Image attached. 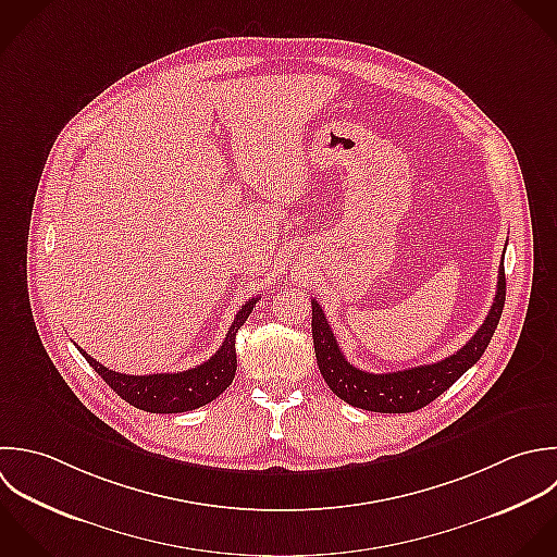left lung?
<instances>
[{
	"label": "left lung",
	"instance_id": "left-lung-1",
	"mask_svg": "<svg viewBox=\"0 0 557 557\" xmlns=\"http://www.w3.org/2000/svg\"><path fill=\"white\" fill-rule=\"evenodd\" d=\"M504 304L506 271L502 260L497 295L491 312L482 327L475 332V336L460 351L425 367L404 369L395 373H367L347 362L321 306L312 299V338L319 371L332 393L354 408L382 414H406L421 410L436 397H441L449 386H454L482 358L499 325Z\"/></svg>",
	"mask_w": 557,
	"mask_h": 557
}]
</instances>
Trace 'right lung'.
I'll list each match as a JSON object with an SVG mask.
<instances>
[{"label": "right lung", "mask_w": 557, "mask_h": 557, "mask_svg": "<svg viewBox=\"0 0 557 557\" xmlns=\"http://www.w3.org/2000/svg\"><path fill=\"white\" fill-rule=\"evenodd\" d=\"M258 297L249 299L236 314L223 345L203 364L180 373L125 375L106 369L92 360L84 349V360L101 375V380L129 406L153 414H177L201 408L216 399L234 380L236 373V334L251 314Z\"/></svg>", "instance_id": "right-lung-1"}]
</instances>
